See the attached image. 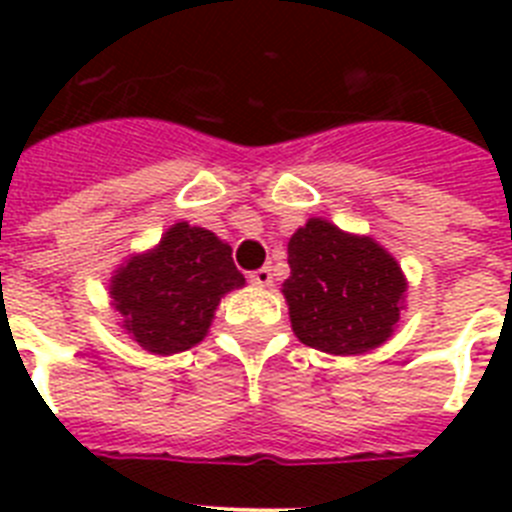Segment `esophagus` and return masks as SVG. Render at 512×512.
<instances>
[{"label":"esophagus","instance_id":"1","mask_svg":"<svg viewBox=\"0 0 512 512\" xmlns=\"http://www.w3.org/2000/svg\"><path fill=\"white\" fill-rule=\"evenodd\" d=\"M251 284H256V287H269V284H271V266H261V269L253 271Z\"/></svg>","mask_w":512,"mask_h":512}]
</instances>
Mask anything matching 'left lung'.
I'll list each match as a JSON object with an SVG mask.
<instances>
[{"mask_svg":"<svg viewBox=\"0 0 512 512\" xmlns=\"http://www.w3.org/2000/svg\"><path fill=\"white\" fill-rule=\"evenodd\" d=\"M282 295L289 323L305 346L359 356L387 343L405 310L408 279L372 235L346 233L310 217L287 243Z\"/></svg>","mask_w":512,"mask_h":512,"instance_id":"8db88e82","label":"left lung"}]
</instances>
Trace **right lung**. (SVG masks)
Returning <instances> with one entry per match:
<instances>
[{
    "mask_svg": "<svg viewBox=\"0 0 512 512\" xmlns=\"http://www.w3.org/2000/svg\"><path fill=\"white\" fill-rule=\"evenodd\" d=\"M243 284L233 248L212 230L179 220L156 246L130 253L112 271L110 305L143 351L171 356L205 341L220 300Z\"/></svg>",
    "mask_w": 512,
    "mask_h": 512,
    "instance_id": "1",
    "label": "right lung"
}]
</instances>
